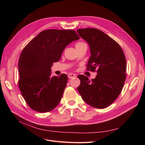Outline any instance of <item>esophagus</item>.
Instances as JSON below:
<instances>
[{"label":"esophagus","mask_w":145,"mask_h":145,"mask_svg":"<svg viewBox=\"0 0 145 145\" xmlns=\"http://www.w3.org/2000/svg\"><path fill=\"white\" fill-rule=\"evenodd\" d=\"M76 74H72V73H69L68 75V77L69 78H72L74 77H76Z\"/></svg>","instance_id":"34e87169"}]
</instances>
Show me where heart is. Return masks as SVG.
Returning <instances> with one entry per match:
<instances>
[{"instance_id":"obj_1","label":"heart","mask_w":145,"mask_h":145,"mask_svg":"<svg viewBox=\"0 0 145 145\" xmlns=\"http://www.w3.org/2000/svg\"><path fill=\"white\" fill-rule=\"evenodd\" d=\"M83 44H85V43H83V42H77V43H76V47H77V46H80V45H83Z\"/></svg>"}]
</instances>
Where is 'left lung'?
Returning <instances> with one entry per match:
<instances>
[{"instance_id":"1","label":"left lung","mask_w":145,"mask_h":145,"mask_svg":"<svg viewBox=\"0 0 145 145\" xmlns=\"http://www.w3.org/2000/svg\"><path fill=\"white\" fill-rule=\"evenodd\" d=\"M78 35L89 44L91 57L87 70L97 72L91 80L78 76L77 88L82 98L94 108L103 109L112 104L121 93L126 79V58L118 43L102 31L95 28L78 29Z\"/></svg>"}]
</instances>
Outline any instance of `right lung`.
Segmentation results:
<instances>
[{
	"instance_id": "obj_1",
	"label": "right lung",
	"mask_w": 145,
	"mask_h": 145,
	"mask_svg": "<svg viewBox=\"0 0 145 145\" xmlns=\"http://www.w3.org/2000/svg\"><path fill=\"white\" fill-rule=\"evenodd\" d=\"M80 37L74 30H44L25 46L19 59V87L28 106L39 112L54 109L62 97L67 74L51 76L53 63L68 45Z\"/></svg>"
}]
</instances>
